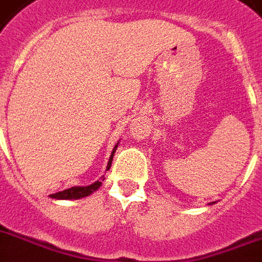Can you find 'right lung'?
<instances>
[{
	"instance_id": "obj_1",
	"label": "right lung",
	"mask_w": 262,
	"mask_h": 262,
	"mask_svg": "<svg viewBox=\"0 0 262 262\" xmlns=\"http://www.w3.org/2000/svg\"><path fill=\"white\" fill-rule=\"evenodd\" d=\"M118 147V143L114 147L113 152H111L110 159H108V163H107L106 170H110L111 167V162H113V156H114V152ZM102 182L100 181H96L90 186H73L69 187V189H65L62 191H58V193H54V194H50L51 199H57V200H77V199H83V197H87V195L92 194L95 190H98L100 187Z\"/></svg>"
}]
</instances>
